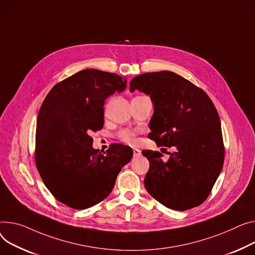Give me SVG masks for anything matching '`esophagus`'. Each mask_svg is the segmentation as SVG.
Instances as JSON below:
<instances>
[{
    "mask_svg": "<svg viewBox=\"0 0 255 255\" xmlns=\"http://www.w3.org/2000/svg\"><path fill=\"white\" fill-rule=\"evenodd\" d=\"M141 155V151L138 148H133V157L138 158Z\"/></svg>",
    "mask_w": 255,
    "mask_h": 255,
    "instance_id": "esophagus-1",
    "label": "esophagus"
}]
</instances>
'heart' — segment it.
I'll list each match as a JSON object with an SVG mask.
<instances>
[{
  "mask_svg": "<svg viewBox=\"0 0 255 255\" xmlns=\"http://www.w3.org/2000/svg\"><path fill=\"white\" fill-rule=\"evenodd\" d=\"M119 137L120 139L128 144H134L136 142V131L131 129H124L119 133Z\"/></svg>",
  "mask_w": 255,
  "mask_h": 255,
  "instance_id": "1",
  "label": "heart"
}]
</instances>
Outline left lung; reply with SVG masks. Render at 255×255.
Segmentation results:
<instances>
[{"mask_svg": "<svg viewBox=\"0 0 255 255\" xmlns=\"http://www.w3.org/2000/svg\"><path fill=\"white\" fill-rule=\"evenodd\" d=\"M135 90L152 101L148 137L158 145L176 148L167 162L159 151H142L149 162L146 191L173 210L201 205L222 172L225 159L222 126L213 103L193 83L169 71L133 78L130 91Z\"/></svg>", "mask_w": 255, "mask_h": 255, "instance_id": "obj_1", "label": "left lung"}]
</instances>
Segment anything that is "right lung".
Wrapping results in <instances>:
<instances>
[{
    "mask_svg": "<svg viewBox=\"0 0 255 255\" xmlns=\"http://www.w3.org/2000/svg\"><path fill=\"white\" fill-rule=\"evenodd\" d=\"M127 80L113 73L87 69L56 84L37 119L36 165L59 202L82 210L105 200L133 151L123 144L101 154L89 133L104 127L105 100L122 92Z\"/></svg>",
    "mask_w": 255,
    "mask_h": 255,
    "instance_id": "add662e5",
    "label": "right lung"
}]
</instances>
